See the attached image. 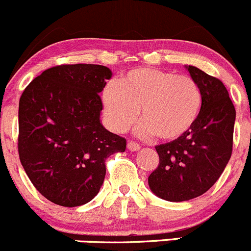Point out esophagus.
<instances>
[{
    "label": "esophagus",
    "mask_w": 251,
    "mask_h": 251,
    "mask_svg": "<svg viewBox=\"0 0 251 251\" xmlns=\"http://www.w3.org/2000/svg\"><path fill=\"white\" fill-rule=\"evenodd\" d=\"M140 148H141V146L137 143V142L128 141V143H127V149H128V151H138V149H140Z\"/></svg>",
    "instance_id": "esophagus-1"
}]
</instances>
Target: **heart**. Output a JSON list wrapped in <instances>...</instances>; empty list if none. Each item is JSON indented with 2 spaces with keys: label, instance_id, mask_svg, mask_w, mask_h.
<instances>
[{
  "label": "heart",
  "instance_id": "obj_1",
  "mask_svg": "<svg viewBox=\"0 0 251 251\" xmlns=\"http://www.w3.org/2000/svg\"><path fill=\"white\" fill-rule=\"evenodd\" d=\"M108 124L116 132L127 130L137 118L142 136L161 141L183 137L198 120L203 95L197 81L187 75L155 68H135L102 93Z\"/></svg>",
  "mask_w": 251,
  "mask_h": 251
}]
</instances>
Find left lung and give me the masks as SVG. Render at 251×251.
Returning a JSON list of instances; mask_svg holds the SVG:
<instances>
[{"label": "left lung", "mask_w": 251, "mask_h": 251, "mask_svg": "<svg viewBox=\"0 0 251 251\" xmlns=\"http://www.w3.org/2000/svg\"><path fill=\"white\" fill-rule=\"evenodd\" d=\"M203 95L198 120L183 137L156 146L159 165L149 188L168 201H184L209 191L228 164L233 147L235 109L221 80L186 65Z\"/></svg>", "instance_id": "left-lung-1"}]
</instances>
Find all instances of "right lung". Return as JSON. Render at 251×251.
Segmentation results:
<instances>
[{"label": "right lung", "instance_id": "1", "mask_svg": "<svg viewBox=\"0 0 251 251\" xmlns=\"http://www.w3.org/2000/svg\"><path fill=\"white\" fill-rule=\"evenodd\" d=\"M109 68L57 65L35 77L19 100L20 163L35 188L60 206L92 201L105 177V159L126 140L103 127L100 95Z\"/></svg>", "mask_w": 251, "mask_h": 251}]
</instances>
